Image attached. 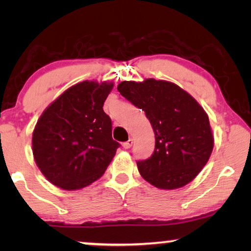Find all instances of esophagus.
<instances>
[{
    "mask_svg": "<svg viewBox=\"0 0 251 251\" xmlns=\"http://www.w3.org/2000/svg\"><path fill=\"white\" fill-rule=\"evenodd\" d=\"M132 144H133V139H131V138H130L129 140H126V142H125V143H123V144H122V146H123V147H125V149H126V150H128V149H130V147H131V146H132Z\"/></svg>",
    "mask_w": 251,
    "mask_h": 251,
    "instance_id": "obj_1",
    "label": "esophagus"
}]
</instances>
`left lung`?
Masks as SVG:
<instances>
[{"label": "left lung", "instance_id": "obj_1", "mask_svg": "<svg viewBox=\"0 0 251 251\" xmlns=\"http://www.w3.org/2000/svg\"><path fill=\"white\" fill-rule=\"evenodd\" d=\"M118 90L145 112L155 135L152 155L137 162L144 179L161 190H175L193 180L214 149L202 106L177 84L163 80L123 81Z\"/></svg>", "mask_w": 251, "mask_h": 251}]
</instances>
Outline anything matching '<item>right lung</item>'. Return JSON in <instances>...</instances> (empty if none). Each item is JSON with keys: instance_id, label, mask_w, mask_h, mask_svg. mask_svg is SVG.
Instances as JSON below:
<instances>
[{"instance_id": "add662e5", "label": "right lung", "mask_w": 251, "mask_h": 251, "mask_svg": "<svg viewBox=\"0 0 251 251\" xmlns=\"http://www.w3.org/2000/svg\"><path fill=\"white\" fill-rule=\"evenodd\" d=\"M113 87V82H80L40 116L33 131V155L51 184L75 191L104 175L120 146L102 109Z\"/></svg>"}]
</instances>
